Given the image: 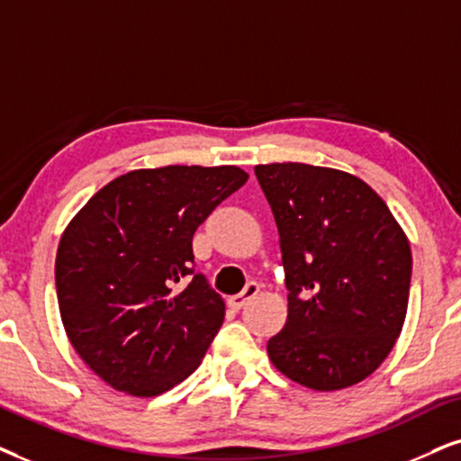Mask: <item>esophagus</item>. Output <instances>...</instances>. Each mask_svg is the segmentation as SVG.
Wrapping results in <instances>:
<instances>
[{
  "label": "esophagus",
  "mask_w": 461,
  "mask_h": 461,
  "mask_svg": "<svg viewBox=\"0 0 461 461\" xmlns=\"http://www.w3.org/2000/svg\"><path fill=\"white\" fill-rule=\"evenodd\" d=\"M258 294H259V285L258 283H249L247 287L242 289V294H238V295H234V298H230V306L236 308V311H240V308L247 306L249 302L253 300Z\"/></svg>",
  "instance_id": "esophagus-1"
}]
</instances>
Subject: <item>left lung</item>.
<instances>
[{"label":"left lung","instance_id":"1","mask_svg":"<svg viewBox=\"0 0 461 461\" xmlns=\"http://www.w3.org/2000/svg\"><path fill=\"white\" fill-rule=\"evenodd\" d=\"M270 203L289 295L267 340L278 372L314 392L370 376L398 340L409 306L411 244L364 180L308 163L255 166Z\"/></svg>","mask_w":461,"mask_h":461}]
</instances>
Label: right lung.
I'll return each mask as SVG.
<instances>
[{"instance_id":"1","label":"right lung","mask_w":461,"mask_h":461,"mask_svg":"<svg viewBox=\"0 0 461 461\" xmlns=\"http://www.w3.org/2000/svg\"><path fill=\"white\" fill-rule=\"evenodd\" d=\"M247 178L236 166L133 170L69 221L55 261L61 321L116 392L159 395L200 366L225 302L194 270V234Z\"/></svg>"}]
</instances>
